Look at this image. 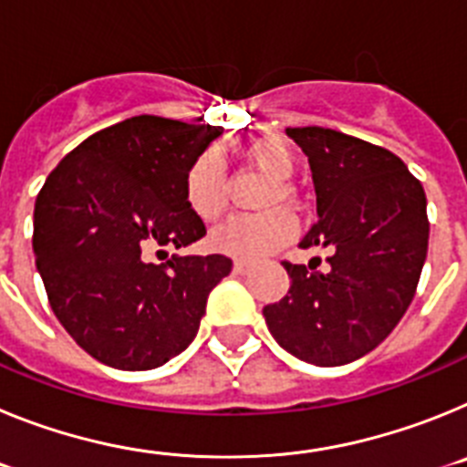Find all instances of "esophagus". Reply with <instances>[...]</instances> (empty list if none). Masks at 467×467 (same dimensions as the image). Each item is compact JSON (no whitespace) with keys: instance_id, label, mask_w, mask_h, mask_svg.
<instances>
[{"instance_id":"1","label":"esophagus","mask_w":467,"mask_h":467,"mask_svg":"<svg viewBox=\"0 0 467 467\" xmlns=\"http://www.w3.org/2000/svg\"><path fill=\"white\" fill-rule=\"evenodd\" d=\"M234 271H236L238 275H247L250 271H253V264L241 262V259H238V262H234Z\"/></svg>"}]
</instances>
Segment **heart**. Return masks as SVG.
I'll return each mask as SVG.
<instances>
[{
  "label": "heart",
  "instance_id": "b5f03b06",
  "mask_svg": "<svg viewBox=\"0 0 467 467\" xmlns=\"http://www.w3.org/2000/svg\"><path fill=\"white\" fill-rule=\"evenodd\" d=\"M243 156L259 172L269 177L257 196V208L264 213L231 217L213 231L210 245L222 254L241 262H254L275 253L295 236V220L278 205H296V189L290 177L295 175V156L280 140L259 138L243 147ZM187 208L201 222L220 220L226 210V180L220 159L213 151H203L189 163L182 180Z\"/></svg>",
  "mask_w": 467,
  "mask_h": 467
}]
</instances>
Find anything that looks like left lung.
Wrapping results in <instances>:
<instances>
[{
  "instance_id": "left-lung-1",
  "label": "left lung",
  "mask_w": 467,
  "mask_h": 467,
  "mask_svg": "<svg viewBox=\"0 0 467 467\" xmlns=\"http://www.w3.org/2000/svg\"><path fill=\"white\" fill-rule=\"evenodd\" d=\"M308 156L317 222L304 250L327 269L283 262L290 290L264 306L274 339L299 360L337 367L377 348L416 295L428 254L426 192L393 151L332 128H287Z\"/></svg>"
}]
</instances>
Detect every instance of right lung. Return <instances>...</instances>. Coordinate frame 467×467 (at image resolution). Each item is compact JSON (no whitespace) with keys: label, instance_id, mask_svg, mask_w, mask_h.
Here are the masks:
<instances>
[{"label":"right lung","instance_id":"right-lung-1","mask_svg":"<svg viewBox=\"0 0 467 467\" xmlns=\"http://www.w3.org/2000/svg\"><path fill=\"white\" fill-rule=\"evenodd\" d=\"M220 135L142 114L90 135L47 177L35 203L36 271L60 325L95 360L154 369L196 337L231 259L151 254L205 236L182 180Z\"/></svg>","mask_w":467,"mask_h":467}]
</instances>
